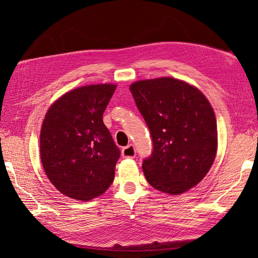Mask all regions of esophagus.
<instances>
[{
    "label": "esophagus",
    "instance_id": "esophagus-1",
    "mask_svg": "<svg viewBox=\"0 0 258 258\" xmlns=\"http://www.w3.org/2000/svg\"><path fill=\"white\" fill-rule=\"evenodd\" d=\"M121 156L123 158H135L136 148L132 144L124 146L121 150Z\"/></svg>",
    "mask_w": 258,
    "mask_h": 258
}]
</instances>
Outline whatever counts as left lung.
<instances>
[{"label": "left lung", "instance_id": "left-lung-1", "mask_svg": "<svg viewBox=\"0 0 258 258\" xmlns=\"http://www.w3.org/2000/svg\"><path fill=\"white\" fill-rule=\"evenodd\" d=\"M130 91L153 140V153L142 165L147 182L170 195L196 186L217 151L215 114L208 99L172 77L139 81Z\"/></svg>", "mask_w": 258, "mask_h": 258}]
</instances>
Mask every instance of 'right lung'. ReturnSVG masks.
Returning <instances> with one entry per match:
<instances>
[{
    "mask_svg": "<svg viewBox=\"0 0 258 258\" xmlns=\"http://www.w3.org/2000/svg\"><path fill=\"white\" fill-rule=\"evenodd\" d=\"M116 85L83 86L64 93L45 115L41 160L52 185L66 196L89 201L114 181L120 156L103 113Z\"/></svg>",
    "mask_w": 258,
    "mask_h": 258,
    "instance_id": "obj_1",
    "label": "right lung"
}]
</instances>
